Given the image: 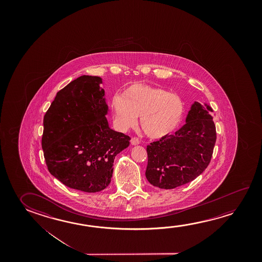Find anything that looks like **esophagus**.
Listing matches in <instances>:
<instances>
[{
    "label": "esophagus",
    "mask_w": 262,
    "mask_h": 262,
    "mask_svg": "<svg viewBox=\"0 0 262 262\" xmlns=\"http://www.w3.org/2000/svg\"><path fill=\"white\" fill-rule=\"evenodd\" d=\"M130 143L133 144V145H137L140 143V141H139V139L136 137L132 138V140H130Z\"/></svg>",
    "instance_id": "obj_1"
}]
</instances>
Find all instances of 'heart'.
<instances>
[{
	"label": "heart",
	"mask_w": 262,
	"mask_h": 262,
	"mask_svg": "<svg viewBox=\"0 0 262 262\" xmlns=\"http://www.w3.org/2000/svg\"><path fill=\"white\" fill-rule=\"evenodd\" d=\"M114 122L120 130L137 123L150 139H162L173 133L180 124L185 103L180 96L160 88L134 84L121 96H114L111 103Z\"/></svg>",
	"instance_id": "heart-1"
}]
</instances>
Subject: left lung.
I'll return each instance as SVG.
<instances>
[{
	"label": "left lung",
	"mask_w": 262,
	"mask_h": 262,
	"mask_svg": "<svg viewBox=\"0 0 262 262\" xmlns=\"http://www.w3.org/2000/svg\"><path fill=\"white\" fill-rule=\"evenodd\" d=\"M211 112L209 105L194 101L182 128L147 146L145 176L150 185L176 188L194 180L206 170L216 140Z\"/></svg>",
	"instance_id": "8db88e82"
}]
</instances>
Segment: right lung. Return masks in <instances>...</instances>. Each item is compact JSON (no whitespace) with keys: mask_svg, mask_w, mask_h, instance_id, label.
<instances>
[{"mask_svg":"<svg viewBox=\"0 0 262 262\" xmlns=\"http://www.w3.org/2000/svg\"><path fill=\"white\" fill-rule=\"evenodd\" d=\"M101 77L81 76L56 93L43 117L42 148L52 176L96 193L112 181L114 159L130 138L110 128Z\"/></svg>","mask_w":262,"mask_h":262,"instance_id":"obj_1","label":"right lung"}]
</instances>
